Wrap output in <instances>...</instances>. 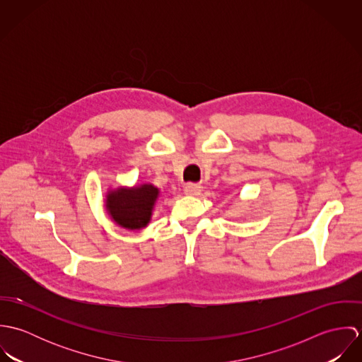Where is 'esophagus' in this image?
I'll return each mask as SVG.
<instances>
[{"label":"esophagus","mask_w":362,"mask_h":362,"mask_svg":"<svg viewBox=\"0 0 362 362\" xmlns=\"http://www.w3.org/2000/svg\"><path fill=\"white\" fill-rule=\"evenodd\" d=\"M184 192H185L187 195L197 197V195H199V194H201V187H199V185H197V184H188V185H185Z\"/></svg>","instance_id":"esophagus-1"}]
</instances>
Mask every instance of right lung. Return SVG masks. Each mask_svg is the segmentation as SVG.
<instances>
[{
  "mask_svg": "<svg viewBox=\"0 0 362 362\" xmlns=\"http://www.w3.org/2000/svg\"><path fill=\"white\" fill-rule=\"evenodd\" d=\"M158 197L160 189L151 182L134 187L119 185L107 189L104 207L118 227L139 231L151 223Z\"/></svg>",
  "mask_w": 362,
  "mask_h": 362,
  "instance_id": "right-lung-1",
  "label": "right lung"
}]
</instances>
